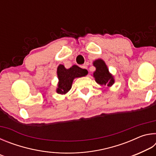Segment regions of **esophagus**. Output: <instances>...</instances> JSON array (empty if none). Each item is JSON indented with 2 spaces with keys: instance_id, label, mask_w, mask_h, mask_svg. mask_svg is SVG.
Returning a JSON list of instances; mask_svg holds the SVG:
<instances>
[{
  "instance_id": "34e87169",
  "label": "esophagus",
  "mask_w": 156,
  "mask_h": 156,
  "mask_svg": "<svg viewBox=\"0 0 156 156\" xmlns=\"http://www.w3.org/2000/svg\"><path fill=\"white\" fill-rule=\"evenodd\" d=\"M82 67H83V69H87V66L86 65H83V66H82Z\"/></svg>"
}]
</instances>
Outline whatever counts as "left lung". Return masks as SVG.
Segmentation results:
<instances>
[{
	"label": "left lung",
	"mask_w": 156,
	"mask_h": 156,
	"mask_svg": "<svg viewBox=\"0 0 156 156\" xmlns=\"http://www.w3.org/2000/svg\"><path fill=\"white\" fill-rule=\"evenodd\" d=\"M93 65L96 67V71L93 73V77L96 83L100 85L112 87L115 83L113 76L109 72L106 63L102 59H97L93 62Z\"/></svg>",
	"instance_id": "1"
}]
</instances>
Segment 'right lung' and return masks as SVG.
<instances>
[{
	"instance_id": "1",
	"label": "right lung",
	"mask_w": 156,
	"mask_h": 156,
	"mask_svg": "<svg viewBox=\"0 0 156 156\" xmlns=\"http://www.w3.org/2000/svg\"><path fill=\"white\" fill-rule=\"evenodd\" d=\"M88 71L73 65L69 69H66L63 65H59L57 68V76L58 83L57 84L56 93L65 95L72 89L73 81L76 78L83 77L87 75Z\"/></svg>"
}]
</instances>
